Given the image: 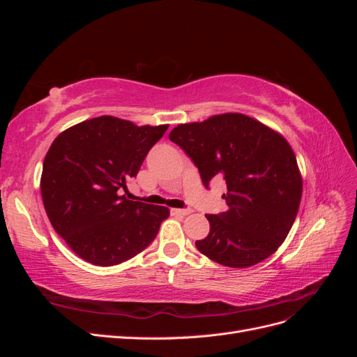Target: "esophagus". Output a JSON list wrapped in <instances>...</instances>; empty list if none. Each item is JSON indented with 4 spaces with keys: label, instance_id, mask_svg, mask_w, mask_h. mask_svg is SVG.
<instances>
[{
    "label": "esophagus",
    "instance_id": "esophagus-1",
    "mask_svg": "<svg viewBox=\"0 0 357 357\" xmlns=\"http://www.w3.org/2000/svg\"><path fill=\"white\" fill-rule=\"evenodd\" d=\"M190 213H192V210H189V208H171V214H174V215H188Z\"/></svg>",
    "mask_w": 357,
    "mask_h": 357
}]
</instances>
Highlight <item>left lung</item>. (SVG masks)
Returning a JSON list of instances; mask_svg holds the SVG:
<instances>
[{
	"mask_svg": "<svg viewBox=\"0 0 357 357\" xmlns=\"http://www.w3.org/2000/svg\"><path fill=\"white\" fill-rule=\"evenodd\" d=\"M169 139L190 156L205 186L211 178L228 186V210L205 214L210 232L195 243L198 250L229 268L253 266L275 253L302 197V176L287 139L241 113L180 123Z\"/></svg>",
	"mask_w": 357,
	"mask_h": 357,
	"instance_id": "left-lung-1",
	"label": "left lung"
}]
</instances>
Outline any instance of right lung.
Here are the masks:
<instances>
[{
    "instance_id": "right-lung-1",
    "label": "right lung",
    "mask_w": 357,
    "mask_h": 357,
    "mask_svg": "<svg viewBox=\"0 0 357 357\" xmlns=\"http://www.w3.org/2000/svg\"><path fill=\"white\" fill-rule=\"evenodd\" d=\"M167 129L100 116L53 139L43 162L41 198L53 229L83 261L113 266L156 238L169 210L129 201L121 189Z\"/></svg>"
}]
</instances>
